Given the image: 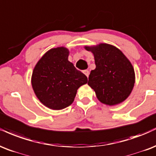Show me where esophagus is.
Listing matches in <instances>:
<instances>
[{"label":"esophagus","instance_id":"obj_1","mask_svg":"<svg viewBox=\"0 0 156 156\" xmlns=\"http://www.w3.org/2000/svg\"><path fill=\"white\" fill-rule=\"evenodd\" d=\"M82 72L85 74V76H87V77H88V76H89V71L88 70H84Z\"/></svg>","mask_w":156,"mask_h":156}]
</instances>
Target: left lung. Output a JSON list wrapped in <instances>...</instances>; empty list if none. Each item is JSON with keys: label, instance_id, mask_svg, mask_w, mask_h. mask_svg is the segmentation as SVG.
I'll return each mask as SVG.
<instances>
[{"label": "left lung", "instance_id": "1", "mask_svg": "<svg viewBox=\"0 0 156 156\" xmlns=\"http://www.w3.org/2000/svg\"><path fill=\"white\" fill-rule=\"evenodd\" d=\"M94 55L96 69L91 71L87 84L94 90L98 99L108 105L126 100L135 82L133 68L120 49L107 44L85 47Z\"/></svg>", "mask_w": 156, "mask_h": 156}]
</instances>
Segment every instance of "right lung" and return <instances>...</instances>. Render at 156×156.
Here are the masks:
<instances>
[{"instance_id": "obj_1", "label": "right lung", "mask_w": 156, "mask_h": 156, "mask_svg": "<svg viewBox=\"0 0 156 156\" xmlns=\"http://www.w3.org/2000/svg\"><path fill=\"white\" fill-rule=\"evenodd\" d=\"M69 50L57 47L46 52L35 66L32 86L42 104L59 110L74 101L77 89L87 78L68 60Z\"/></svg>"}]
</instances>
